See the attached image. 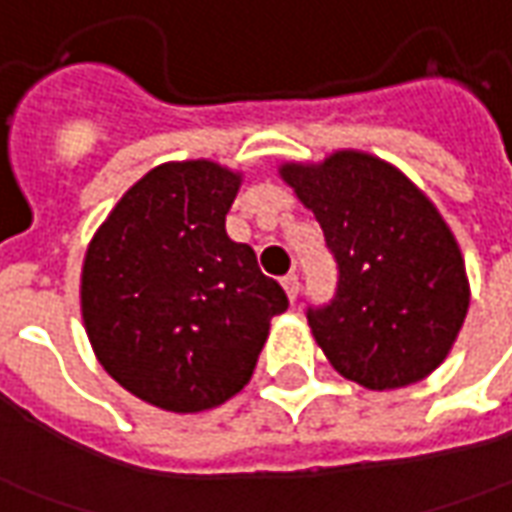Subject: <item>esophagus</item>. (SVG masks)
I'll return each mask as SVG.
<instances>
[{
	"label": "esophagus",
	"mask_w": 512,
	"mask_h": 512,
	"mask_svg": "<svg viewBox=\"0 0 512 512\" xmlns=\"http://www.w3.org/2000/svg\"><path fill=\"white\" fill-rule=\"evenodd\" d=\"M281 287H284V292H287V298H290V301H295V298H298V290H301V281H298V276H295V273H290V276L281 278Z\"/></svg>",
	"instance_id": "esophagus-1"
}]
</instances>
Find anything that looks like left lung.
I'll list each match as a JSON object with an SVG mask.
<instances>
[{"label": "left lung", "instance_id": "obj_1", "mask_svg": "<svg viewBox=\"0 0 512 512\" xmlns=\"http://www.w3.org/2000/svg\"><path fill=\"white\" fill-rule=\"evenodd\" d=\"M278 172L315 214L337 262L334 298L306 309L334 370L368 390L426 379L471 301L463 253L435 203L401 169L359 150Z\"/></svg>", "mask_w": 512, "mask_h": 512}]
</instances>
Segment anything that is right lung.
Instances as JSON below:
<instances>
[{"mask_svg": "<svg viewBox=\"0 0 512 512\" xmlns=\"http://www.w3.org/2000/svg\"><path fill=\"white\" fill-rule=\"evenodd\" d=\"M242 175L214 161L150 169L88 242L80 309L100 365L169 412H203L253 376L290 301L225 234Z\"/></svg>", "mask_w": 512, "mask_h": 512, "instance_id": "add662e5", "label": "right lung"}]
</instances>
